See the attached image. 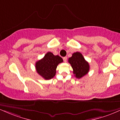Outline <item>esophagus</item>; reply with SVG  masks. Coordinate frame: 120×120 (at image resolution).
I'll list each match as a JSON object with an SVG mask.
<instances>
[{
    "label": "esophagus",
    "mask_w": 120,
    "mask_h": 120,
    "mask_svg": "<svg viewBox=\"0 0 120 120\" xmlns=\"http://www.w3.org/2000/svg\"><path fill=\"white\" fill-rule=\"evenodd\" d=\"M67 57L66 56H64V57L63 58V60H64V62H67Z\"/></svg>",
    "instance_id": "1"
}]
</instances>
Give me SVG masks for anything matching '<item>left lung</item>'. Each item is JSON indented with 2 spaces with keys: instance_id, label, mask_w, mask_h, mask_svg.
Returning a JSON list of instances; mask_svg holds the SVG:
<instances>
[{
  "instance_id": "left-lung-1",
  "label": "left lung",
  "mask_w": 120,
  "mask_h": 120,
  "mask_svg": "<svg viewBox=\"0 0 120 120\" xmlns=\"http://www.w3.org/2000/svg\"><path fill=\"white\" fill-rule=\"evenodd\" d=\"M68 61L73 69L74 74L78 79L84 76L90 70L89 64L79 52L72 54V56L68 58Z\"/></svg>"
}]
</instances>
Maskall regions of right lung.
Returning <instances> with one entry per match:
<instances>
[{"label":"right lung","instance_id":"obj_1","mask_svg":"<svg viewBox=\"0 0 120 120\" xmlns=\"http://www.w3.org/2000/svg\"><path fill=\"white\" fill-rule=\"evenodd\" d=\"M62 62L63 60L60 56L48 52L42 59L36 63V71L43 78L49 80L56 75L58 64Z\"/></svg>","mask_w":120,"mask_h":120}]
</instances>
